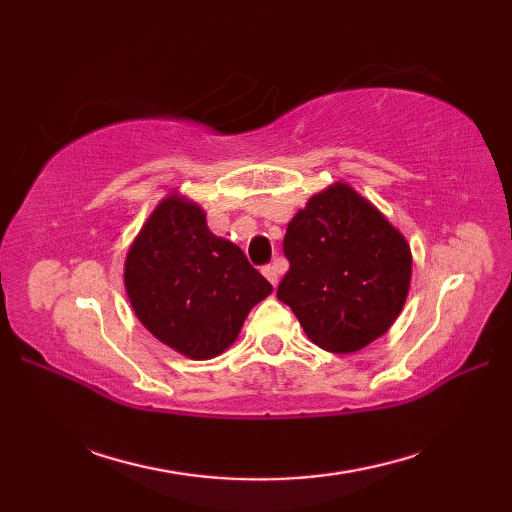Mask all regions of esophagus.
Listing matches in <instances>:
<instances>
[{
	"mask_svg": "<svg viewBox=\"0 0 512 512\" xmlns=\"http://www.w3.org/2000/svg\"><path fill=\"white\" fill-rule=\"evenodd\" d=\"M262 273H264V277H266L273 286H277V284H279V275H281V268H279V264H268V266H264V268H262Z\"/></svg>",
	"mask_w": 512,
	"mask_h": 512,
	"instance_id": "esophagus-1",
	"label": "esophagus"
}]
</instances>
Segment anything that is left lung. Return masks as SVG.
Listing matches in <instances>:
<instances>
[{
  "mask_svg": "<svg viewBox=\"0 0 512 512\" xmlns=\"http://www.w3.org/2000/svg\"><path fill=\"white\" fill-rule=\"evenodd\" d=\"M277 288L308 339L325 352H356L383 336L405 306L411 281L407 239L350 184L312 195L292 217Z\"/></svg>",
  "mask_w": 512,
  "mask_h": 512,
  "instance_id": "8db88e82",
  "label": "left lung"
}]
</instances>
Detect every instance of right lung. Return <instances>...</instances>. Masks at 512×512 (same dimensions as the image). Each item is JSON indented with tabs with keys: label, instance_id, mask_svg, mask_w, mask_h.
<instances>
[{
	"label": "right lung",
	"instance_id": "1",
	"mask_svg": "<svg viewBox=\"0 0 512 512\" xmlns=\"http://www.w3.org/2000/svg\"><path fill=\"white\" fill-rule=\"evenodd\" d=\"M125 288L138 321L195 361L222 354L250 308L273 292L242 248L213 235L200 206L178 193L156 206L134 239Z\"/></svg>",
	"mask_w": 512,
	"mask_h": 512
}]
</instances>
